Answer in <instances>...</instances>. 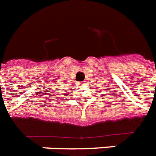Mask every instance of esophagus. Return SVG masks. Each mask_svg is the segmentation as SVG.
Here are the masks:
<instances>
[{
  "instance_id": "esophagus-1",
  "label": "esophagus",
  "mask_w": 156,
  "mask_h": 156,
  "mask_svg": "<svg viewBox=\"0 0 156 156\" xmlns=\"http://www.w3.org/2000/svg\"><path fill=\"white\" fill-rule=\"evenodd\" d=\"M85 84V82L83 81V82H80V84Z\"/></svg>"
}]
</instances>
